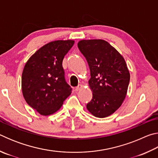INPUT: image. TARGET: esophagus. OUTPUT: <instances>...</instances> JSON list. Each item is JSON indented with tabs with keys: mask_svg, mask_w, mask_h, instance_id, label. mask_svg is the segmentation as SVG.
I'll list each match as a JSON object with an SVG mask.
<instances>
[{
	"mask_svg": "<svg viewBox=\"0 0 158 158\" xmlns=\"http://www.w3.org/2000/svg\"><path fill=\"white\" fill-rule=\"evenodd\" d=\"M82 87H83V85L81 84H79L78 86H77L75 88V90H77V91H79V90H80L82 89Z\"/></svg>",
	"mask_w": 158,
	"mask_h": 158,
	"instance_id": "obj_1",
	"label": "esophagus"
}]
</instances>
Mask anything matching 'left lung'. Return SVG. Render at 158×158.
<instances>
[{
    "label": "left lung",
    "instance_id": "8db88e82",
    "mask_svg": "<svg viewBox=\"0 0 158 158\" xmlns=\"http://www.w3.org/2000/svg\"><path fill=\"white\" fill-rule=\"evenodd\" d=\"M77 46L90 71L89 84L93 98L86 108L95 117L110 116L121 106L127 94L130 76L126 63L103 40H84Z\"/></svg>",
    "mask_w": 158,
    "mask_h": 158
}]
</instances>
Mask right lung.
Listing matches in <instances>:
<instances>
[{"mask_svg": "<svg viewBox=\"0 0 158 158\" xmlns=\"http://www.w3.org/2000/svg\"><path fill=\"white\" fill-rule=\"evenodd\" d=\"M73 40L51 42L29 58L21 77L23 98L43 116L55 113L71 94L65 78L63 60L73 46Z\"/></svg>", "mask_w": 158, "mask_h": 158, "instance_id": "1", "label": "right lung"}]
</instances>
